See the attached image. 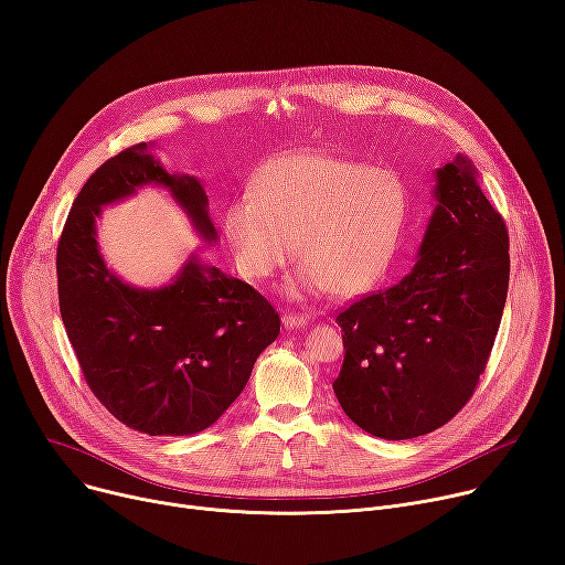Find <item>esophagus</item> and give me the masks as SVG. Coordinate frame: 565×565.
Segmentation results:
<instances>
[{
	"label": "esophagus",
	"mask_w": 565,
	"mask_h": 565,
	"mask_svg": "<svg viewBox=\"0 0 565 565\" xmlns=\"http://www.w3.org/2000/svg\"><path fill=\"white\" fill-rule=\"evenodd\" d=\"M282 326L287 330H294V328H306L308 326V317H300V315H294V312H285L282 315Z\"/></svg>",
	"instance_id": "1"
}]
</instances>
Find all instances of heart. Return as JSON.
Returning a JSON list of instances; mask_svg holds the SVG:
<instances>
[{"mask_svg": "<svg viewBox=\"0 0 565 565\" xmlns=\"http://www.w3.org/2000/svg\"><path fill=\"white\" fill-rule=\"evenodd\" d=\"M253 193L235 196L224 233L239 274L265 282L302 259L289 296L351 298L386 274L407 224V188L394 171L330 153H289L267 162Z\"/></svg>", "mask_w": 565, "mask_h": 565, "instance_id": "obj_1", "label": "heart"}]
</instances>
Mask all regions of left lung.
Returning <instances> with one entry per match:
<instances>
[{
	"label": "left lung",
	"instance_id": "left-lung-1",
	"mask_svg": "<svg viewBox=\"0 0 565 565\" xmlns=\"http://www.w3.org/2000/svg\"><path fill=\"white\" fill-rule=\"evenodd\" d=\"M437 205L414 269L339 312L334 396L373 437L403 441L446 425L487 369L509 287V235L461 153L437 169Z\"/></svg>",
	"mask_w": 565,
	"mask_h": 565
}]
</instances>
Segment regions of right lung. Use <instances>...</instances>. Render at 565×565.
<instances>
[{"mask_svg":"<svg viewBox=\"0 0 565 565\" xmlns=\"http://www.w3.org/2000/svg\"><path fill=\"white\" fill-rule=\"evenodd\" d=\"M147 185L164 188L194 231L216 242L199 179L169 173L147 142L128 147L93 173L67 214L56 253L61 317L85 382L117 420L151 437H188L235 403L280 317L196 253L153 289L110 271L97 244L102 207Z\"/></svg>","mask_w":565,"mask_h":565,"instance_id":"obj_1","label":"right lung"}]
</instances>
